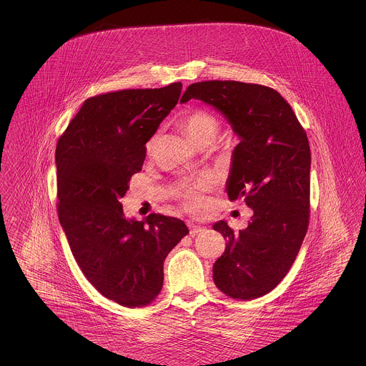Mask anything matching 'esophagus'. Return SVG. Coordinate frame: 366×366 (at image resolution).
I'll use <instances>...</instances> for the list:
<instances>
[{"label":"esophagus","mask_w":366,"mask_h":366,"mask_svg":"<svg viewBox=\"0 0 366 366\" xmlns=\"http://www.w3.org/2000/svg\"><path fill=\"white\" fill-rule=\"evenodd\" d=\"M188 225H189V230H191L189 233H191L192 236H194V234H197V233L206 230V227H202V225H197V224H193V222H189Z\"/></svg>","instance_id":"obj_1"}]
</instances>
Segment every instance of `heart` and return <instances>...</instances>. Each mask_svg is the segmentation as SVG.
I'll use <instances>...</instances> for the list:
<instances>
[{
	"label": "heart",
	"instance_id": "b5f03b06",
	"mask_svg": "<svg viewBox=\"0 0 366 366\" xmlns=\"http://www.w3.org/2000/svg\"><path fill=\"white\" fill-rule=\"evenodd\" d=\"M181 126L192 142L202 148L209 147L215 142L219 133L218 119L209 114V111L197 109L185 115ZM157 144V136H154L147 144V151L151 154ZM209 178H200L194 182L185 184L179 188V196L182 197L185 206L191 209H200L204 204L203 191L209 188Z\"/></svg>",
	"mask_w": 366,
	"mask_h": 366
}]
</instances>
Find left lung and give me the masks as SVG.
Returning a JSON list of instances; mask_svg holds the SVG:
<instances>
[{"label": "left lung", "mask_w": 366, "mask_h": 366, "mask_svg": "<svg viewBox=\"0 0 366 366\" xmlns=\"http://www.w3.org/2000/svg\"><path fill=\"white\" fill-rule=\"evenodd\" d=\"M200 100L217 109L239 137L227 179L229 200L254 211L234 233L225 221L214 230L227 240L212 266L215 285L234 299H255L279 285L295 261L309 227L312 155L291 105L274 89L236 81L187 87L179 103Z\"/></svg>", "instance_id": "obj_1"}]
</instances>
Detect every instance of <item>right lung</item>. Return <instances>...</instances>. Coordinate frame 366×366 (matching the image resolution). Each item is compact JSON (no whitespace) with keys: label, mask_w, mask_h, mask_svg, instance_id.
Wrapping results in <instances>:
<instances>
[{"label":"right lung","mask_w":366,"mask_h":366,"mask_svg":"<svg viewBox=\"0 0 366 366\" xmlns=\"http://www.w3.org/2000/svg\"><path fill=\"white\" fill-rule=\"evenodd\" d=\"M182 84L87 99L56 147L59 219L72 255L102 295L126 306L151 303L163 262L187 225L151 214L126 218L121 199L141 172L145 144L178 103Z\"/></svg>","instance_id":"right-lung-1"}]
</instances>
